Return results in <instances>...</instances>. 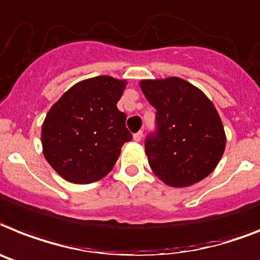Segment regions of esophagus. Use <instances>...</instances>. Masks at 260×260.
Returning <instances> with one entry per match:
<instances>
[{
    "label": "esophagus",
    "mask_w": 260,
    "mask_h": 260,
    "mask_svg": "<svg viewBox=\"0 0 260 260\" xmlns=\"http://www.w3.org/2000/svg\"><path fill=\"white\" fill-rule=\"evenodd\" d=\"M141 139H143V131H139L137 134L134 135V140L136 141V143H139V141H140Z\"/></svg>",
    "instance_id": "obj_1"
}]
</instances>
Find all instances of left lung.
<instances>
[{"label":"left lung","mask_w":260,"mask_h":260,"mask_svg":"<svg viewBox=\"0 0 260 260\" xmlns=\"http://www.w3.org/2000/svg\"><path fill=\"white\" fill-rule=\"evenodd\" d=\"M140 87L156 108V131L145 140L153 173L174 187L190 186L208 177L226 147L214 104L181 78L141 80Z\"/></svg>","instance_id":"8db88e82"}]
</instances>
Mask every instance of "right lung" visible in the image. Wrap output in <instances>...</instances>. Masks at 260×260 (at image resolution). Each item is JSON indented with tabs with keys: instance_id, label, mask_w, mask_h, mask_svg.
<instances>
[{
	"instance_id": "obj_1",
	"label": "right lung",
	"mask_w": 260,
	"mask_h": 260,
	"mask_svg": "<svg viewBox=\"0 0 260 260\" xmlns=\"http://www.w3.org/2000/svg\"><path fill=\"white\" fill-rule=\"evenodd\" d=\"M125 80L95 76L76 83L50 108L42 125L43 154L64 180L91 184L112 171L123 144L132 140L117 110Z\"/></svg>"
}]
</instances>
